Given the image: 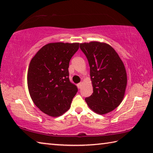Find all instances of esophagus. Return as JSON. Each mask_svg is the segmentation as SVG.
I'll list each match as a JSON object with an SVG mask.
<instances>
[{
    "label": "esophagus",
    "mask_w": 153,
    "mask_h": 153,
    "mask_svg": "<svg viewBox=\"0 0 153 153\" xmlns=\"http://www.w3.org/2000/svg\"><path fill=\"white\" fill-rule=\"evenodd\" d=\"M82 86V82H80V83H79V84H77V87H78L79 89L81 88Z\"/></svg>",
    "instance_id": "1"
}]
</instances>
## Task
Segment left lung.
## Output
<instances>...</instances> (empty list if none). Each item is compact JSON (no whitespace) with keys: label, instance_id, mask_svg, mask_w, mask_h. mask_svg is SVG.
Segmentation results:
<instances>
[{"label":"left lung","instance_id":"8db88e82","mask_svg":"<svg viewBox=\"0 0 153 153\" xmlns=\"http://www.w3.org/2000/svg\"><path fill=\"white\" fill-rule=\"evenodd\" d=\"M88 61L93 93L85 98L88 107L100 115L111 112L122 101L127 85L125 66L118 54L106 43H82Z\"/></svg>","mask_w":153,"mask_h":153}]
</instances>
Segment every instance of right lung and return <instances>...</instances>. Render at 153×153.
<instances>
[{
    "mask_svg": "<svg viewBox=\"0 0 153 153\" xmlns=\"http://www.w3.org/2000/svg\"><path fill=\"white\" fill-rule=\"evenodd\" d=\"M78 48L79 43H49L30 61L28 90L33 103L46 115L58 117L71 107L77 88L69 80L68 68Z\"/></svg>",
    "mask_w": 153,
    "mask_h": 153,
    "instance_id": "right-lung-1",
    "label": "right lung"
}]
</instances>
